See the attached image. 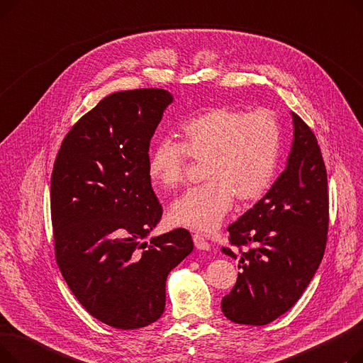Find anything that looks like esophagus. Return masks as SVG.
<instances>
[{
	"label": "esophagus",
	"mask_w": 363,
	"mask_h": 363,
	"mask_svg": "<svg viewBox=\"0 0 363 363\" xmlns=\"http://www.w3.org/2000/svg\"><path fill=\"white\" fill-rule=\"evenodd\" d=\"M193 241H194L196 249L204 250V252L211 250V244H208V241H207L201 234H194V235H193Z\"/></svg>",
	"instance_id": "obj_1"
}]
</instances>
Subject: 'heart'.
Instances as JSON below:
<instances>
[{
    "label": "heart",
    "instance_id": "1",
    "mask_svg": "<svg viewBox=\"0 0 363 363\" xmlns=\"http://www.w3.org/2000/svg\"><path fill=\"white\" fill-rule=\"evenodd\" d=\"M281 125L268 110L213 107L184 123L181 143L162 140L150 151V177L160 186H178L188 156L203 164L204 184L189 188L172 203L177 225L211 233L230 212L234 199L244 204L271 186L281 151Z\"/></svg>",
    "mask_w": 363,
    "mask_h": 363
}]
</instances>
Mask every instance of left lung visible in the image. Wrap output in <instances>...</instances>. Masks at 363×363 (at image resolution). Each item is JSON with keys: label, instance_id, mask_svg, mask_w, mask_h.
I'll return each instance as SVG.
<instances>
[{"label": "left lung", "instance_id": "8db88e82", "mask_svg": "<svg viewBox=\"0 0 363 363\" xmlns=\"http://www.w3.org/2000/svg\"><path fill=\"white\" fill-rule=\"evenodd\" d=\"M287 164L271 189L228 226L240 256L237 282L222 298L223 315L244 325H266L290 311L323 257L328 233L327 170L311 128L296 113ZM222 252L237 259L231 249Z\"/></svg>", "mask_w": 363, "mask_h": 363}]
</instances>
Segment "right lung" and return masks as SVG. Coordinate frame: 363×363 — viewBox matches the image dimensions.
Segmentation results:
<instances>
[{"mask_svg":"<svg viewBox=\"0 0 363 363\" xmlns=\"http://www.w3.org/2000/svg\"><path fill=\"white\" fill-rule=\"evenodd\" d=\"M172 103L159 88L107 95L69 130L52 169L57 264L86 312L118 330L163 315L167 275L194 249L184 228L145 241L163 213L148 147Z\"/></svg>","mask_w":363,"mask_h":363,"instance_id":"right-lung-1","label":"right lung"}]
</instances>
